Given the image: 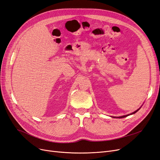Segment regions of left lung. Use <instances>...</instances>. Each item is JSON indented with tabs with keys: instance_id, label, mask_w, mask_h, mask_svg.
Here are the masks:
<instances>
[{
	"instance_id": "left-lung-1",
	"label": "left lung",
	"mask_w": 160,
	"mask_h": 160,
	"mask_svg": "<svg viewBox=\"0 0 160 160\" xmlns=\"http://www.w3.org/2000/svg\"><path fill=\"white\" fill-rule=\"evenodd\" d=\"M141 108H142V106L141 107H140L139 109H138L136 111H135L134 112H133V113H130V114H128V115H123V116H120V117H113V118H125V117H128V116H129V115H133V114H135V113L137 112V111H138L140 109H141ZM112 118V117H111Z\"/></svg>"
}]
</instances>
